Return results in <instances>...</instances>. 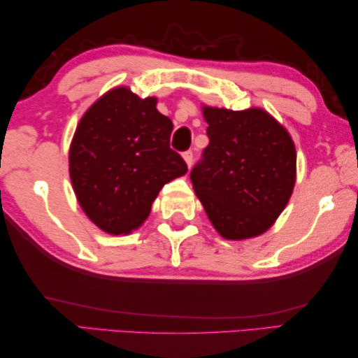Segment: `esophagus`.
Instances as JSON below:
<instances>
[{
  "instance_id": "esophagus-1",
  "label": "esophagus",
  "mask_w": 358,
  "mask_h": 358,
  "mask_svg": "<svg viewBox=\"0 0 358 358\" xmlns=\"http://www.w3.org/2000/svg\"><path fill=\"white\" fill-rule=\"evenodd\" d=\"M182 157H184V160L187 163V166L190 168L192 166V162H193V152L192 150H187V152H184Z\"/></svg>"
}]
</instances>
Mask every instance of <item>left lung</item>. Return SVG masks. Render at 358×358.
<instances>
[{
    "mask_svg": "<svg viewBox=\"0 0 358 358\" xmlns=\"http://www.w3.org/2000/svg\"><path fill=\"white\" fill-rule=\"evenodd\" d=\"M203 115L209 144L190 171L193 190L220 236H259L276 222L294 192V141L260 108L203 106Z\"/></svg>",
    "mask_w": 358,
    "mask_h": 358,
    "instance_id": "8db88e82",
    "label": "left lung"
}]
</instances>
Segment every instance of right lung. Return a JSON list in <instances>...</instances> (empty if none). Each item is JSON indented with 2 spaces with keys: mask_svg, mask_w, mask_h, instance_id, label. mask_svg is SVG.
I'll return each instance as SVG.
<instances>
[{
  "mask_svg": "<svg viewBox=\"0 0 358 358\" xmlns=\"http://www.w3.org/2000/svg\"><path fill=\"white\" fill-rule=\"evenodd\" d=\"M173 122L157 98L115 87L82 115L69 148V176L80 208L110 234H128L149 217L162 187L187 173L169 148Z\"/></svg>",
  "mask_w": 358,
  "mask_h": 358,
  "instance_id": "right-lung-1",
  "label": "right lung"
}]
</instances>
